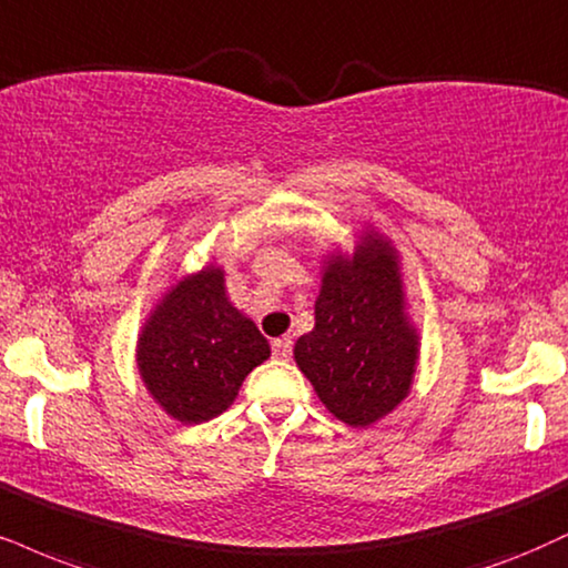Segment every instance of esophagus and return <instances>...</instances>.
I'll use <instances>...</instances> for the list:
<instances>
[{
  "label": "esophagus",
  "mask_w": 568,
  "mask_h": 568,
  "mask_svg": "<svg viewBox=\"0 0 568 568\" xmlns=\"http://www.w3.org/2000/svg\"><path fill=\"white\" fill-rule=\"evenodd\" d=\"M291 352H293V341L288 336L272 341V354H275L277 359H288Z\"/></svg>",
  "instance_id": "34e87169"
}]
</instances>
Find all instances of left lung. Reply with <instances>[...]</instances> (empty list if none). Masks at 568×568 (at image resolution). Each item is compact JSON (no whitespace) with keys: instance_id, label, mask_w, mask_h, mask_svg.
Here are the masks:
<instances>
[{"instance_id":"obj_1","label":"left lung","mask_w":568,"mask_h":568,"mask_svg":"<svg viewBox=\"0 0 568 568\" xmlns=\"http://www.w3.org/2000/svg\"><path fill=\"white\" fill-rule=\"evenodd\" d=\"M298 371L338 420L365 428L409 394L418 333L405 314L399 258L365 232L352 256L325 262L314 327L296 341Z\"/></svg>"}]
</instances>
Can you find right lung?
<instances>
[{"label": "right lung", "instance_id": "obj_1", "mask_svg": "<svg viewBox=\"0 0 568 568\" xmlns=\"http://www.w3.org/2000/svg\"><path fill=\"white\" fill-rule=\"evenodd\" d=\"M266 357L270 344L254 320L230 304L224 272L214 264L172 285L136 341L148 392L180 423L224 413Z\"/></svg>", "mask_w": 568, "mask_h": 568}]
</instances>
